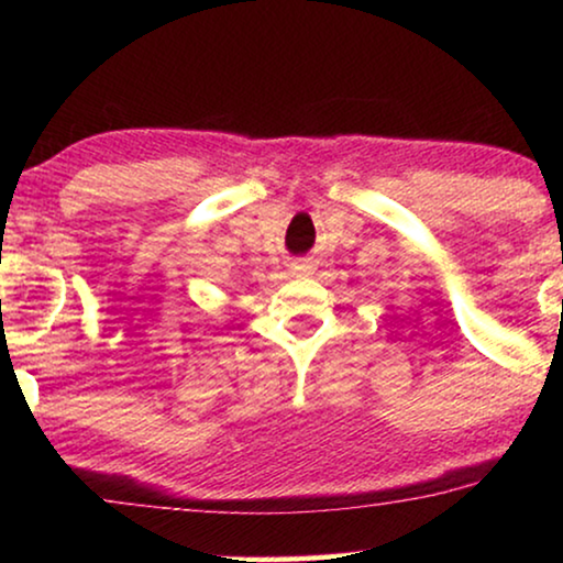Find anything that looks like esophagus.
Masks as SVG:
<instances>
[{
    "label": "esophagus",
    "mask_w": 563,
    "mask_h": 563,
    "mask_svg": "<svg viewBox=\"0 0 563 563\" xmlns=\"http://www.w3.org/2000/svg\"><path fill=\"white\" fill-rule=\"evenodd\" d=\"M314 272V264L310 258H299V261H295V264H291V274L295 276H310Z\"/></svg>",
    "instance_id": "esophagus-1"
}]
</instances>
